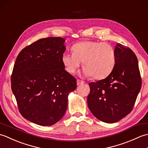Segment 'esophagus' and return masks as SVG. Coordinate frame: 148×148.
I'll use <instances>...</instances> for the list:
<instances>
[{
	"label": "esophagus",
	"mask_w": 148,
	"mask_h": 148,
	"mask_svg": "<svg viewBox=\"0 0 148 148\" xmlns=\"http://www.w3.org/2000/svg\"><path fill=\"white\" fill-rule=\"evenodd\" d=\"M84 81L80 79H77V85H81V84H84Z\"/></svg>",
	"instance_id": "esophagus-1"
}]
</instances>
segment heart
Wrapping results in <instances>:
<instances>
[{
    "instance_id": "heart-1",
    "label": "heart",
    "mask_w": 148,
    "mask_h": 148,
    "mask_svg": "<svg viewBox=\"0 0 148 148\" xmlns=\"http://www.w3.org/2000/svg\"><path fill=\"white\" fill-rule=\"evenodd\" d=\"M72 54L64 53L62 56V64L69 74H74L82 62L84 76L99 80L108 77L115 67L116 50L109 43L84 40L72 46Z\"/></svg>"
}]
</instances>
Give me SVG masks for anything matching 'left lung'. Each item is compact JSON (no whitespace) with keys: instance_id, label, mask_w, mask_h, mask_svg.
Returning <instances> with one entry per match:
<instances>
[{"instance_id":"1","label":"left lung","mask_w":148,"mask_h":148,"mask_svg":"<svg viewBox=\"0 0 148 148\" xmlns=\"http://www.w3.org/2000/svg\"><path fill=\"white\" fill-rule=\"evenodd\" d=\"M116 61L106 78L89 83L87 97L88 108L95 117L113 123L132 111L142 86L136 55L130 48L118 43Z\"/></svg>"}]
</instances>
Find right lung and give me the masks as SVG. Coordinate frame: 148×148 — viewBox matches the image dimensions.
Returning a JSON list of instances; mask_svg holds the SVG:
<instances>
[{"label": "right lung", "instance_id": "obj_1", "mask_svg": "<svg viewBox=\"0 0 148 148\" xmlns=\"http://www.w3.org/2000/svg\"><path fill=\"white\" fill-rule=\"evenodd\" d=\"M64 42L49 37L33 42L19 53L12 70L11 89L19 111L41 126H51L64 116L69 93L77 86L62 64Z\"/></svg>", "mask_w": 148, "mask_h": 148}]
</instances>
